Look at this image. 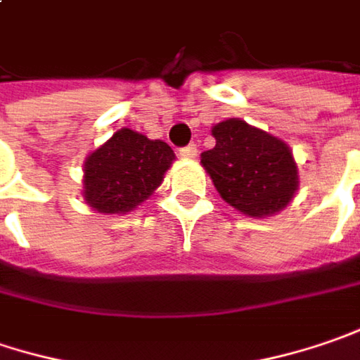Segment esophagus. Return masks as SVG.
I'll list each match as a JSON object with an SVG mask.
<instances>
[{
  "mask_svg": "<svg viewBox=\"0 0 360 360\" xmlns=\"http://www.w3.org/2000/svg\"><path fill=\"white\" fill-rule=\"evenodd\" d=\"M179 155L183 159H195L197 157V147L195 145H187V147H183L179 150Z\"/></svg>",
  "mask_w": 360,
  "mask_h": 360,
  "instance_id": "1",
  "label": "esophagus"
}]
</instances>
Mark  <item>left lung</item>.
<instances>
[{
  "instance_id": "8db88e82",
  "label": "left lung",
  "mask_w": 360,
  "mask_h": 360,
  "mask_svg": "<svg viewBox=\"0 0 360 360\" xmlns=\"http://www.w3.org/2000/svg\"><path fill=\"white\" fill-rule=\"evenodd\" d=\"M215 147L201 153V165L217 193L250 217H272L298 191V165L288 145L242 118L217 122Z\"/></svg>"
}]
</instances>
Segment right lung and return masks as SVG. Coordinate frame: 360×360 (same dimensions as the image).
<instances>
[{
	"label": "right lung",
	"instance_id": "add662e5",
	"mask_svg": "<svg viewBox=\"0 0 360 360\" xmlns=\"http://www.w3.org/2000/svg\"><path fill=\"white\" fill-rule=\"evenodd\" d=\"M173 161L175 153L163 141L118 129L84 161V203L104 215L136 210L159 189Z\"/></svg>",
	"mask_w": 360,
	"mask_h": 360
}]
</instances>
